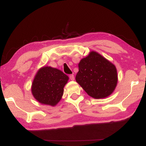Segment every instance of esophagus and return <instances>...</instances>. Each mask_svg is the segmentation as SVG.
<instances>
[{
  "mask_svg": "<svg viewBox=\"0 0 146 146\" xmlns=\"http://www.w3.org/2000/svg\"><path fill=\"white\" fill-rule=\"evenodd\" d=\"M69 78H70L71 80H74V74H70L69 76Z\"/></svg>",
  "mask_w": 146,
  "mask_h": 146,
  "instance_id": "1",
  "label": "esophagus"
}]
</instances>
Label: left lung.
I'll list each match as a JSON object with an SVG mask.
<instances>
[{
    "label": "left lung",
    "mask_w": 146,
    "mask_h": 146,
    "mask_svg": "<svg viewBox=\"0 0 146 146\" xmlns=\"http://www.w3.org/2000/svg\"><path fill=\"white\" fill-rule=\"evenodd\" d=\"M76 80L84 91L95 98H106L113 93L117 84L114 64L101 55L91 51L78 64Z\"/></svg>",
    "instance_id": "1"
}]
</instances>
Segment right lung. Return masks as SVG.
I'll list each match as a JSON object with an SVG mask.
<instances>
[{
    "instance_id": "obj_1",
    "label": "right lung",
    "mask_w": 146,
    "mask_h": 146,
    "mask_svg": "<svg viewBox=\"0 0 146 146\" xmlns=\"http://www.w3.org/2000/svg\"><path fill=\"white\" fill-rule=\"evenodd\" d=\"M68 76L51 66H44L38 71L32 84V93L41 104L54 106L61 99Z\"/></svg>"
}]
</instances>
